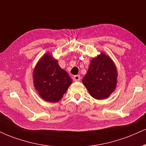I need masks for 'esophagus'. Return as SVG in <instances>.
<instances>
[{"mask_svg":"<svg viewBox=\"0 0 146 146\" xmlns=\"http://www.w3.org/2000/svg\"><path fill=\"white\" fill-rule=\"evenodd\" d=\"M80 75H75V76H73V80L75 81V82H78V81L80 80Z\"/></svg>","mask_w":146,"mask_h":146,"instance_id":"obj_1","label":"esophagus"}]
</instances>
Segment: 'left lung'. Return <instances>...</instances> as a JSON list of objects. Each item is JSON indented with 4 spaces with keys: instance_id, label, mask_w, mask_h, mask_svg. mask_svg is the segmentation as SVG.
<instances>
[{
    "instance_id": "obj_1",
    "label": "left lung",
    "mask_w": 146,
    "mask_h": 146,
    "mask_svg": "<svg viewBox=\"0 0 146 146\" xmlns=\"http://www.w3.org/2000/svg\"><path fill=\"white\" fill-rule=\"evenodd\" d=\"M117 76V70L113 61L108 56L101 53L91 60L82 83L93 98L104 99L115 90Z\"/></svg>"
}]
</instances>
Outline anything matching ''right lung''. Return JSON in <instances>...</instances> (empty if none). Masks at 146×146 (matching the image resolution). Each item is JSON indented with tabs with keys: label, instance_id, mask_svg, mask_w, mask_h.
<instances>
[{
	"label": "right lung",
	"instance_id": "obj_1",
	"mask_svg": "<svg viewBox=\"0 0 146 146\" xmlns=\"http://www.w3.org/2000/svg\"><path fill=\"white\" fill-rule=\"evenodd\" d=\"M33 80L40 96L51 103L62 99L72 83L68 73L60 67L58 61L50 54H45L35 66Z\"/></svg>",
	"mask_w": 146,
	"mask_h": 146
}]
</instances>
